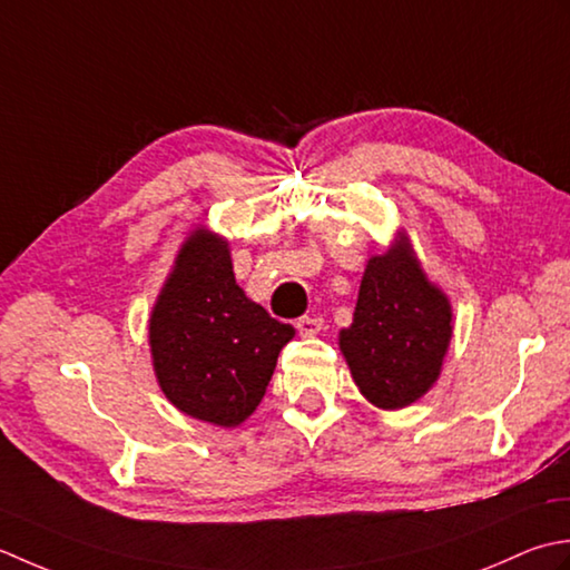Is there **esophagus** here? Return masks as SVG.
Returning <instances> with one entry per match:
<instances>
[{"mask_svg": "<svg viewBox=\"0 0 570 570\" xmlns=\"http://www.w3.org/2000/svg\"><path fill=\"white\" fill-rule=\"evenodd\" d=\"M322 317H299L295 327L302 336H317L322 332Z\"/></svg>", "mask_w": 570, "mask_h": 570, "instance_id": "obj_1", "label": "esophagus"}]
</instances>
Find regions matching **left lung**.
<instances>
[{
    "label": "left lung",
    "mask_w": 570,
    "mask_h": 570,
    "mask_svg": "<svg viewBox=\"0 0 570 570\" xmlns=\"http://www.w3.org/2000/svg\"><path fill=\"white\" fill-rule=\"evenodd\" d=\"M452 340V307L428 281L403 234L368 258L352 327L340 350L362 396L383 411L405 409L440 376Z\"/></svg>",
    "instance_id": "left-lung-1"
}]
</instances>
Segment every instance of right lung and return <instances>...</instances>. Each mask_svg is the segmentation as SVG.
<instances>
[{
    "instance_id": "obj_1",
    "label": "right lung",
    "mask_w": 570,
    "mask_h": 570,
    "mask_svg": "<svg viewBox=\"0 0 570 570\" xmlns=\"http://www.w3.org/2000/svg\"><path fill=\"white\" fill-rule=\"evenodd\" d=\"M293 336V324L273 320L236 285L228 240L191 230L149 317L165 396L196 421L236 428L258 409Z\"/></svg>"
}]
</instances>
